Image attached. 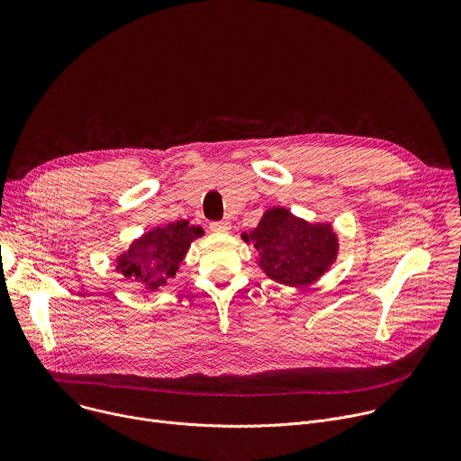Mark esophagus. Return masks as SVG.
<instances>
[{
	"mask_svg": "<svg viewBox=\"0 0 461 461\" xmlns=\"http://www.w3.org/2000/svg\"><path fill=\"white\" fill-rule=\"evenodd\" d=\"M210 228H212V231L226 233L231 230V222L230 221H213V222H210Z\"/></svg>",
	"mask_w": 461,
	"mask_h": 461,
	"instance_id": "esophagus-1",
	"label": "esophagus"
}]
</instances>
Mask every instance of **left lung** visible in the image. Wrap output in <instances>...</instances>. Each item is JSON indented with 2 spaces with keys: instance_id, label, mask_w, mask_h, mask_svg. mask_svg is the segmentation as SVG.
I'll return each instance as SVG.
<instances>
[{
  "instance_id": "left-lung-1",
  "label": "left lung",
  "mask_w": 461,
  "mask_h": 461,
  "mask_svg": "<svg viewBox=\"0 0 461 461\" xmlns=\"http://www.w3.org/2000/svg\"><path fill=\"white\" fill-rule=\"evenodd\" d=\"M242 239L258 251V267L277 283L304 286L313 283L336 260L338 237L326 224H308L283 208L265 213Z\"/></svg>"
}]
</instances>
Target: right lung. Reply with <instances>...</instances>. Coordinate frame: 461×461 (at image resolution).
I'll return each instance as SVG.
<instances>
[{
    "instance_id": "right-lung-1",
    "label": "right lung",
    "mask_w": 461,
    "mask_h": 461,
    "mask_svg": "<svg viewBox=\"0 0 461 461\" xmlns=\"http://www.w3.org/2000/svg\"><path fill=\"white\" fill-rule=\"evenodd\" d=\"M203 233L201 226H189L187 221L157 228L133 242L118 258L116 268L123 277L139 281L148 290H157L176 276L191 240Z\"/></svg>"
}]
</instances>
